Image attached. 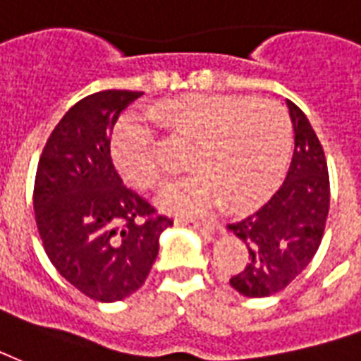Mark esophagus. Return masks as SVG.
Here are the masks:
<instances>
[{"label":"esophagus","instance_id":"34e87169","mask_svg":"<svg viewBox=\"0 0 361 361\" xmlns=\"http://www.w3.org/2000/svg\"><path fill=\"white\" fill-rule=\"evenodd\" d=\"M184 227H190L194 228V231H198L200 235L204 236H213L215 235V231H217V227H215V223H209V221H180Z\"/></svg>","mask_w":361,"mask_h":361}]
</instances>
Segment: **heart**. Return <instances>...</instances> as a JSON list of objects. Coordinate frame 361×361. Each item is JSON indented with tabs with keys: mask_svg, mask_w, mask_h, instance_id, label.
I'll use <instances>...</instances> for the list:
<instances>
[{
	"mask_svg": "<svg viewBox=\"0 0 361 361\" xmlns=\"http://www.w3.org/2000/svg\"><path fill=\"white\" fill-rule=\"evenodd\" d=\"M167 140L188 146L194 175L165 186L159 206L178 213L206 212L213 200L228 209H248L277 186L292 146L285 109L275 102L228 94L165 99L149 109ZM155 133L134 117L121 121L111 138L113 161L134 188L161 183Z\"/></svg>",
	"mask_w": 361,
	"mask_h": 361,
	"instance_id": "b5f03b06",
	"label": "heart"
}]
</instances>
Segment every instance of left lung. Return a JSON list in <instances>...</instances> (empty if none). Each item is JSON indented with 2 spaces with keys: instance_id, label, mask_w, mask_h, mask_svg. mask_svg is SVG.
I'll return each instance as SVG.
<instances>
[{
  "instance_id": "1",
  "label": "left lung",
  "mask_w": 361,
  "mask_h": 361,
  "mask_svg": "<svg viewBox=\"0 0 361 361\" xmlns=\"http://www.w3.org/2000/svg\"><path fill=\"white\" fill-rule=\"evenodd\" d=\"M294 126V154L285 183L264 206L228 223L248 248V264L231 279L242 296L281 292L306 269L319 248L329 213V171L319 138L298 105L286 99Z\"/></svg>"
}]
</instances>
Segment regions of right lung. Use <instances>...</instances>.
Wrapping results in <instances>:
<instances>
[{"mask_svg": "<svg viewBox=\"0 0 361 361\" xmlns=\"http://www.w3.org/2000/svg\"><path fill=\"white\" fill-rule=\"evenodd\" d=\"M142 92L104 90L71 107L47 138L34 183V213L49 262L97 302L144 285L173 225L128 188L109 148L113 126Z\"/></svg>", "mask_w": 361, "mask_h": 361, "instance_id": "add662e5", "label": "right lung"}]
</instances>
